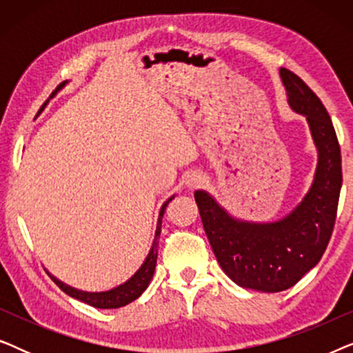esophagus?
<instances>
[{"label":"esophagus","mask_w":353,"mask_h":353,"mask_svg":"<svg viewBox=\"0 0 353 353\" xmlns=\"http://www.w3.org/2000/svg\"><path fill=\"white\" fill-rule=\"evenodd\" d=\"M196 183H199V181H197V180H194V181H191V183H190V185H191V186H194V185H196Z\"/></svg>","instance_id":"1"}]
</instances>
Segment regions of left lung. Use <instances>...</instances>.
Listing matches in <instances>:
<instances>
[{
    "mask_svg": "<svg viewBox=\"0 0 353 353\" xmlns=\"http://www.w3.org/2000/svg\"><path fill=\"white\" fill-rule=\"evenodd\" d=\"M279 74L289 105L307 115L318 148L315 180L303 201L274 223H245L231 219L207 192H194L220 267L241 288L262 292L289 289L320 262L334 230L342 186L341 146L326 108L301 77L284 67Z\"/></svg>",
    "mask_w": 353,
    "mask_h": 353,
    "instance_id": "1",
    "label": "left lung"
}]
</instances>
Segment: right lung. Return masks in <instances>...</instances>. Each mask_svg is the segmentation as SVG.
Segmentation results:
<instances>
[{"mask_svg": "<svg viewBox=\"0 0 353 353\" xmlns=\"http://www.w3.org/2000/svg\"><path fill=\"white\" fill-rule=\"evenodd\" d=\"M64 83H65V81H64ZM64 83H61L59 88ZM59 88H56V91ZM52 94H54V93H52ZM172 199H173V197H170V199H168L161 209V215H159V221H157L156 238H154L151 252H149L146 260H144L141 268H139L138 272L134 273L127 283L120 284L119 288L110 289V291H108V292H83V291H77V289L67 286V284H64V283H61L59 279H56L54 276H52V274H50V278L57 284V286L62 289V291H64L65 294H69L70 297L79 299V301L88 303V305H91V307H96V308H119V307L127 305V303H130V302H133L134 299H138L144 291H146V288L149 286V283H151V279H152L154 270H156V262H157V245H159V236H161L162 216H163V212H165V209H167L168 202H170Z\"/></svg>", "mask_w": 353, "mask_h": 353, "instance_id": "obj_1", "label": "right lung"}]
</instances>
